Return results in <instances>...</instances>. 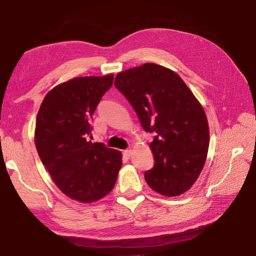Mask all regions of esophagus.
Wrapping results in <instances>:
<instances>
[{
	"mask_svg": "<svg viewBox=\"0 0 256 256\" xmlns=\"http://www.w3.org/2000/svg\"><path fill=\"white\" fill-rule=\"evenodd\" d=\"M124 154H125V156H126L127 158H130V157H131V154H132V150H124Z\"/></svg>",
	"mask_w": 256,
	"mask_h": 256,
	"instance_id": "34e87169",
	"label": "esophagus"
}]
</instances>
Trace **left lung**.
<instances>
[{"label": "left lung", "mask_w": 256, "mask_h": 256, "mask_svg": "<svg viewBox=\"0 0 256 256\" xmlns=\"http://www.w3.org/2000/svg\"><path fill=\"white\" fill-rule=\"evenodd\" d=\"M114 85L134 109L144 130L156 132L147 184L164 196L188 191L204 168L209 146L205 111L187 84L164 66L145 63L118 72Z\"/></svg>", "instance_id": "8db88e82"}]
</instances>
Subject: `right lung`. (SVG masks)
Listing matches in <instances>:
<instances>
[{"instance_id":"obj_1","label":"right lung","mask_w":256,"mask_h":256,"mask_svg":"<svg viewBox=\"0 0 256 256\" xmlns=\"http://www.w3.org/2000/svg\"><path fill=\"white\" fill-rule=\"evenodd\" d=\"M113 74L79 76L48 92L38 111L34 140L52 180L65 196L92 203L110 193L122 152L92 143L90 118L113 84Z\"/></svg>"}]
</instances>
